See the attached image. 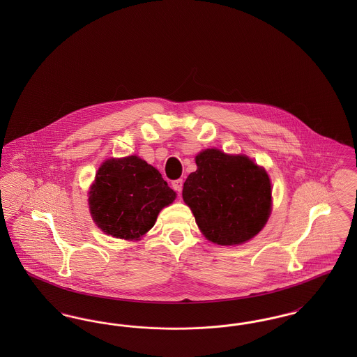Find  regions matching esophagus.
<instances>
[{
    "label": "esophagus",
    "mask_w": 357,
    "mask_h": 357,
    "mask_svg": "<svg viewBox=\"0 0 357 357\" xmlns=\"http://www.w3.org/2000/svg\"><path fill=\"white\" fill-rule=\"evenodd\" d=\"M171 186H172V188H174L175 191L181 192V191H182V188H183V181H182V179H176V181H172Z\"/></svg>",
    "instance_id": "1"
}]
</instances>
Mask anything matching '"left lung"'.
<instances>
[{
	"instance_id": "1",
	"label": "left lung",
	"mask_w": 357,
	"mask_h": 357,
	"mask_svg": "<svg viewBox=\"0 0 357 357\" xmlns=\"http://www.w3.org/2000/svg\"><path fill=\"white\" fill-rule=\"evenodd\" d=\"M197 171L183 185L186 202L208 241L229 246L261 231L272 207L271 179L245 155L204 150L195 158Z\"/></svg>"
}]
</instances>
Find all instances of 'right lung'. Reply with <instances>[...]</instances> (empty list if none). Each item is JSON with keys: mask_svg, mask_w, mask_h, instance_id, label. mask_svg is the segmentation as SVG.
<instances>
[{"mask_svg": "<svg viewBox=\"0 0 357 357\" xmlns=\"http://www.w3.org/2000/svg\"><path fill=\"white\" fill-rule=\"evenodd\" d=\"M175 197L159 171L131 155L102 163L88 201L93 221L105 234L139 239Z\"/></svg>", "mask_w": 357, "mask_h": 357, "instance_id": "add662e5", "label": "right lung"}]
</instances>
